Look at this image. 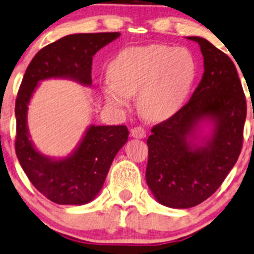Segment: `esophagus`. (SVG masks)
Returning a JSON list of instances; mask_svg holds the SVG:
<instances>
[{
    "mask_svg": "<svg viewBox=\"0 0 254 254\" xmlns=\"http://www.w3.org/2000/svg\"><path fill=\"white\" fill-rule=\"evenodd\" d=\"M131 136L135 139H143L146 136V130L142 127H135L131 129Z\"/></svg>",
    "mask_w": 254,
    "mask_h": 254,
    "instance_id": "esophagus-1",
    "label": "esophagus"
}]
</instances>
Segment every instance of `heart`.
I'll return each mask as SVG.
<instances>
[{
    "mask_svg": "<svg viewBox=\"0 0 254 254\" xmlns=\"http://www.w3.org/2000/svg\"><path fill=\"white\" fill-rule=\"evenodd\" d=\"M199 75L195 56L186 48L147 45L129 48L109 65V78L102 87L107 103L117 108L136 96L145 119L161 122L177 114L188 101Z\"/></svg>",
    "mask_w": 254,
    "mask_h": 254,
    "instance_id": "obj_1",
    "label": "heart"
}]
</instances>
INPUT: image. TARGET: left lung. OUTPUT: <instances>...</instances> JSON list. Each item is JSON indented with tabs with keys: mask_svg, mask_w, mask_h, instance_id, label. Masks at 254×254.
Listing matches in <instances>:
<instances>
[{
	"mask_svg": "<svg viewBox=\"0 0 254 254\" xmlns=\"http://www.w3.org/2000/svg\"><path fill=\"white\" fill-rule=\"evenodd\" d=\"M204 73L188 103L155 125L148 136L146 182L162 205L188 209L203 203L236 163L243 142L247 104L231 59L200 37ZM209 122V135L197 134Z\"/></svg>",
	"mask_w": 254,
	"mask_h": 254,
	"instance_id": "8db88e82",
	"label": "left lung"
}]
</instances>
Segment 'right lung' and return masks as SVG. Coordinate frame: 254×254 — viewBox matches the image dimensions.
<instances>
[{"label":"right lung","mask_w":254,"mask_h":254,"mask_svg":"<svg viewBox=\"0 0 254 254\" xmlns=\"http://www.w3.org/2000/svg\"><path fill=\"white\" fill-rule=\"evenodd\" d=\"M120 33L71 34L47 45L30 61L16 99V153L33 186L60 205H83L98 195L118 151L127 141L125 125H91L77 147L64 158H51L37 150L27 125L28 106L40 81L68 78L92 84L94 54Z\"/></svg>","instance_id":"add662e5"}]
</instances>
